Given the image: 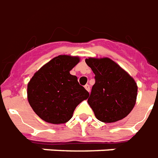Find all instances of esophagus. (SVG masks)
Segmentation results:
<instances>
[{"label":"esophagus","instance_id":"esophagus-1","mask_svg":"<svg viewBox=\"0 0 158 158\" xmlns=\"http://www.w3.org/2000/svg\"><path fill=\"white\" fill-rule=\"evenodd\" d=\"M85 88H86V90H87L88 92H90V86H89L88 84L85 85Z\"/></svg>","mask_w":158,"mask_h":158}]
</instances>
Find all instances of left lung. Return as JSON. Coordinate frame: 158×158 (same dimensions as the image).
I'll return each mask as SVG.
<instances>
[{
    "mask_svg": "<svg viewBox=\"0 0 158 158\" xmlns=\"http://www.w3.org/2000/svg\"><path fill=\"white\" fill-rule=\"evenodd\" d=\"M85 62L95 75L88 103L96 118L106 123L123 119L136 103L135 79L109 58H88Z\"/></svg>",
    "mask_w": 158,
    "mask_h": 158,
    "instance_id": "8db88e82",
    "label": "left lung"
}]
</instances>
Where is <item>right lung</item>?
<instances>
[{
	"instance_id": "add662e5",
	"label": "right lung",
	"mask_w": 158,
	"mask_h": 158,
	"mask_svg": "<svg viewBox=\"0 0 158 158\" xmlns=\"http://www.w3.org/2000/svg\"><path fill=\"white\" fill-rule=\"evenodd\" d=\"M80 62L78 56L59 55L34 74L27 86L29 104L48 123H65L76 107L89 96L70 71Z\"/></svg>"
}]
</instances>
